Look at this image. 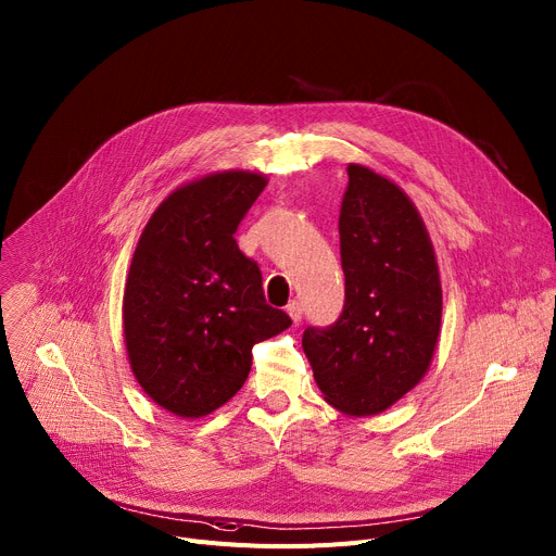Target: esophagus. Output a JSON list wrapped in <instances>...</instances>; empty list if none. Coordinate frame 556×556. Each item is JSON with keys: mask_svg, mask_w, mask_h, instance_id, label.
Returning <instances> with one entry per match:
<instances>
[{"mask_svg": "<svg viewBox=\"0 0 556 556\" xmlns=\"http://www.w3.org/2000/svg\"><path fill=\"white\" fill-rule=\"evenodd\" d=\"M286 311H288V315L292 317V321H294V324H300V321H302L304 308H302V304H300V302H294V300H292V302L286 306Z\"/></svg>", "mask_w": 556, "mask_h": 556, "instance_id": "esophagus-1", "label": "esophagus"}]
</instances>
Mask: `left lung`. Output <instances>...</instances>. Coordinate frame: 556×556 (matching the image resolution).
Listing matches in <instances>:
<instances>
[{
  "instance_id": "8db88e82",
  "label": "left lung",
  "mask_w": 556,
  "mask_h": 556,
  "mask_svg": "<svg viewBox=\"0 0 556 556\" xmlns=\"http://www.w3.org/2000/svg\"><path fill=\"white\" fill-rule=\"evenodd\" d=\"M340 212L344 308L304 330V353L328 404L380 414L412 391L433 357L442 290L429 235L397 185L349 165Z\"/></svg>"
}]
</instances>
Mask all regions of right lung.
Returning a JSON list of instances; mask_svg holds the SVG:
<instances>
[{
  "mask_svg": "<svg viewBox=\"0 0 556 556\" xmlns=\"http://www.w3.org/2000/svg\"><path fill=\"white\" fill-rule=\"evenodd\" d=\"M262 174H212L172 192L142 230L125 286L131 371L163 409L201 418L245 382L252 346L292 319L266 304L264 277L235 232Z\"/></svg>",
  "mask_w": 556,
  "mask_h": 556,
  "instance_id": "right-lung-1",
  "label": "right lung"
}]
</instances>
